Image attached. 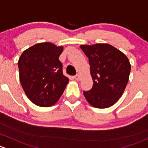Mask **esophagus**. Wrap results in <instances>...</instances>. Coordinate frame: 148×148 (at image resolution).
<instances>
[{"label":"esophagus","mask_w":148,"mask_h":148,"mask_svg":"<svg viewBox=\"0 0 148 148\" xmlns=\"http://www.w3.org/2000/svg\"><path fill=\"white\" fill-rule=\"evenodd\" d=\"M74 78H75V80H77V81H79V80H80V75H77L75 76Z\"/></svg>","instance_id":"obj_1"}]
</instances>
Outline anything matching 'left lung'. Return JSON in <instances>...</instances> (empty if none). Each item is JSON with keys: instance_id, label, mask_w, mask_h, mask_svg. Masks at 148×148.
I'll list each match as a JSON object with an SVG mask.
<instances>
[{"instance_id": "8db88e82", "label": "left lung", "mask_w": 148, "mask_h": 148, "mask_svg": "<svg viewBox=\"0 0 148 148\" xmlns=\"http://www.w3.org/2000/svg\"><path fill=\"white\" fill-rule=\"evenodd\" d=\"M88 58L92 88L84 91L87 101L94 108H107L122 96L129 80L131 65L127 56L107 43L81 45Z\"/></svg>"}]
</instances>
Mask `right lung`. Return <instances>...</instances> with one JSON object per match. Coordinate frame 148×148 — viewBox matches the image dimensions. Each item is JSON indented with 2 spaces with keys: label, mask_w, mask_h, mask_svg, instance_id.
<instances>
[{
  "label": "right lung",
  "mask_w": 148,
  "mask_h": 148,
  "mask_svg": "<svg viewBox=\"0 0 148 148\" xmlns=\"http://www.w3.org/2000/svg\"><path fill=\"white\" fill-rule=\"evenodd\" d=\"M63 46L38 43L23 52L18 62L21 84L25 95L40 107L53 106L63 95L69 79L63 75L59 56Z\"/></svg>",
  "instance_id": "obj_1"
}]
</instances>
